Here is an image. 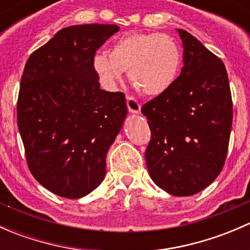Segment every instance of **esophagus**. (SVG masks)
<instances>
[{
    "label": "esophagus",
    "mask_w": 250,
    "mask_h": 250,
    "mask_svg": "<svg viewBox=\"0 0 250 250\" xmlns=\"http://www.w3.org/2000/svg\"><path fill=\"white\" fill-rule=\"evenodd\" d=\"M127 106H128V110H129V112L132 113H138L141 109L140 103L132 97H127Z\"/></svg>",
    "instance_id": "1"
}]
</instances>
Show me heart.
<instances>
[{
	"label": "heart",
	"instance_id": "obj_1",
	"mask_svg": "<svg viewBox=\"0 0 250 250\" xmlns=\"http://www.w3.org/2000/svg\"><path fill=\"white\" fill-rule=\"evenodd\" d=\"M110 58L95 55L93 67L103 84L113 88L123 71L146 95H160L169 89L180 69L178 43L166 34H130L121 37L110 49Z\"/></svg>",
	"mask_w": 250,
	"mask_h": 250
}]
</instances>
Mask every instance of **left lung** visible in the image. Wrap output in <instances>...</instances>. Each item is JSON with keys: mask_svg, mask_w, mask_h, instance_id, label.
<instances>
[{"mask_svg": "<svg viewBox=\"0 0 250 250\" xmlns=\"http://www.w3.org/2000/svg\"><path fill=\"white\" fill-rule=\"evenodd\" d=\"M184 66L172 87L141 107L151 140L145 151L153 183L174 196L210 185L225 165L232 98L225 65L196 37L178 29Z\"/></svg>", "mask_w": 250, "mask_h": 250, "instance_id": "obj_1", "label": "left lung"}]
</instances>
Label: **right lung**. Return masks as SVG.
<instances>
[{
  "label": "right lung",
  "mask_w": 250,
  "mask_h": 250,
  "mask_svg": "<svg viewBox=\"0 0 250 250\" xmlns=\"http://www.w3.org/2000/svg\"><path fill=\"white\" fill-rule=\"evenodd\" d=\"M117 25H74L35 50L20 82L17 120L29 169L50 192L80 198L102 184L127 115L125 94L100 89L95 52Z\"/></svg>",
  "instance_id": "1"
}]
</instances>
